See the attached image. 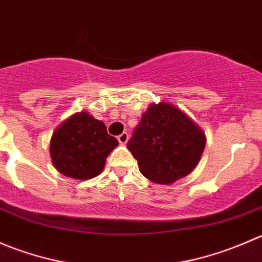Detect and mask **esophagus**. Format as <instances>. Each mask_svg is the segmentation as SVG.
I'll list each match as a JSON object with an SVG mask.
<instances>
[{
  "mask_svg": "<svg viewBox=\"0 0 262 262\" xmlns=\"http://www.w3.org/2000/svg\"><path fill=\"white\" fill-rule=\"evenodd\" d=\"M128 139H129V134L126 133V132H123V133L120 134V136H118V141H119V143L120 144H126V142H128Z\"/></svg>",
  "mask_w": 262,
  "mask_h": 262,
  "instance_id": "1",
  "label": "esophagus"
}]
</instances>
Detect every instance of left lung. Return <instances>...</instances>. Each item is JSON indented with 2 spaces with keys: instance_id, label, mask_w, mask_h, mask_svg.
Returning <instances> with one entry per match:
<instances>
[{
  "instance_id": "obj_1",
  "label": "left lung",
  "mask_w": 262,
  "mask_h": 262,
  "mask_svg": "<svg viewBox=\"0 0 262 262\" xmlns=\"http://www.w3.org/2000/svg\"><path fill=\"white\" fill-rule=\"evenodd\" d=\"M205 133L170 102L150 104L126 144L139 171L155 184L170 185L189 175L204 152Z\"/></svg>"
}]
</instances>
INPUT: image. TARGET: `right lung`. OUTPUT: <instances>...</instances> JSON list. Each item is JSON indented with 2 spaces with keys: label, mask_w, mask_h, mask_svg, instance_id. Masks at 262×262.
Instances as JSON below:
<instances>
[{
  "label": "right lung",
  "mask_w": 262,
  "mask_h": 262,
  "mask_svg": "<svg viewBox=\"0 0 262 262\" xmlns=\"http://www.w3.org/2000/svg\"><path fill=\"white\" fill-rule=\"evenodd\" d=\"M119 142L106 126L87 112L66 119L50 139V157L62 175L75 180L96 178L104 170L107 156Z\"/></svg>",
  "instance_id": "right-lung-1"
}]
</instances>
